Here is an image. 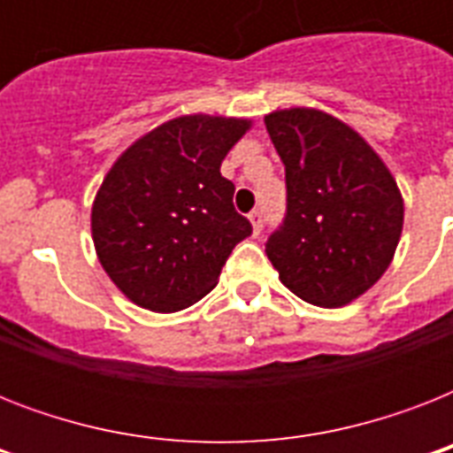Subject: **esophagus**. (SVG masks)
Wrapping results in <instances>:
<instances>
[{
  "mask_svg": "<svg viewBox=\"0 0 453 453\" xmlns=\"http://www.w3.org/2000/svg\"><path fill=\"white\" fill-rule=\"evenodd\" d=\"M249 220H251V226H254V234H261V230H263V211H261V209H254V211L249 213Z\"/></svg>",
  "mask_w": 453,
  "mask_h": 453,
  "instance_id": "34e87169",
  "label": "esophagus"
}]
</instances>
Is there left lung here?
Wrapping results in <instances>:
<instances>
[{"instance_id":"1","label":"left lung","mask_w":453,"mask_h":453,"mask_svg":"<svg viewBox=\"0 0 453 453\" xmlns=\"http://www.w3.org/2000/svg\"><path fill=\"white\" fill-rule=\"evenodd\" d=\"M265 127L287 176V216L265 254L298 298L341 308L393 261L404 223L400 188L372 145L322 110H277Z\"/></svg>"}]
</instances>
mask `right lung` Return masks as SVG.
<instances>
[{"label": "right lung", "mask_w": 453, "mask_h": 453, "mask_svg": "<svg viewBox=\"0 0 453 453\" xmlns=\"http://www.w3.org/2000/svg\"><path fill=\"white\" fill-rule=\"evenodd\" d=\"M249 119L183 115L119 155L91 209L103 270L124 296L155 312L183 310L219 284L251 223L234 211L220 162Z\"/></svg>", "instance_id": "right-lung-1"}]
</instances>
